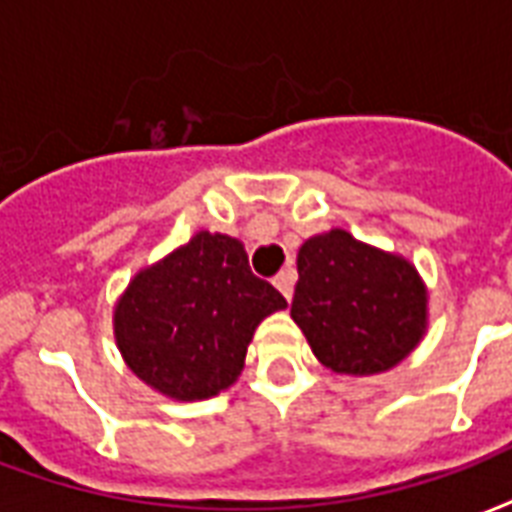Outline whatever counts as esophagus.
<instances>
[{"label":"esophagus","mask_w":512,"mask_h":512,"mask_svg":"<svg viewBox=\"0 0 512 512\" xmlns=\"http://www.w3.org/2000/svg\"><path fill=\"white\" fill-rule=\"evenodd\" d=\"M273 284H276V290L282 292L284 298L290 300L292 298V284H295V271L292 268H284L273 276Z\"/></svg>","instance_id":"obj_1"}]
</instances>
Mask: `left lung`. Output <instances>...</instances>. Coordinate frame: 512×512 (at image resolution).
Returning a JSON list of instances; mask_svg holds the SVG:
<instances>
[{"instance_id": "left-lung-1", "label": "left lung", "mask_w": 512, "mask_h": 512, "mask_svg": "<svg viewBox=\"0 0 512 512\" xmlns=\"http://www.w3.org/2000/svg\"><path fill=\"white\" fill-rule=\"evenodd\" d=\"M290 317L325 368L378 376L427 335L429 290L408 257L330 228L298 249Z\"/></svg>"}]
</instances>
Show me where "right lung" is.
<instances>
[{
    "label": "right lung",
    "mask_w": 512,
    "mask_h": 512,
    "mask_svg": "<svg viewBox=\"0 0 512 512\" xmlns=\"http://www.w3.org/2000/svg\"><path fill=\"white\" fill-rule=\"evenodd\" d=\"M282 308L287 300L249 271L239 239L198 230L136 271L112 308V330L139 381L195 403L236 384L257 325Z\"/></svg>",
    "instance_id": "right-lung-1"
}]
</instances>
